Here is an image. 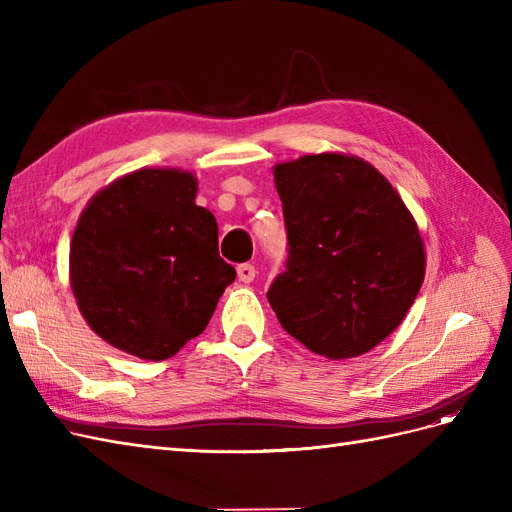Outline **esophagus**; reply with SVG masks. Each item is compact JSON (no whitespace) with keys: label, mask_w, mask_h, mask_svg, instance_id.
I'll return each mask as SVG.
<instances>
[{"label":"esophagus","mask_w":512,"mask_h":512,"mask_svg":"<svg viewBox=\"0 0 512 512\" xmlns=\"http://www.w3.org/2000/svg\"><path fill=\"white\" fill-rule=\"evenodd\" d=\"M237 275L243 284H250V282H254L256 269H254V265H250V262H243V265L237 267Z\"/></svg>","instance_id":"obj_1"}]
</instances>
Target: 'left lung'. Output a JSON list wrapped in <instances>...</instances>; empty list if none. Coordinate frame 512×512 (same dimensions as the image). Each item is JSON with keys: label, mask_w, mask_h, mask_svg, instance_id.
<instances>
[{"label": "left lung", "mask_w": 512, "mask_h": 512, "mask_svg": "<svg viewBox=\"0 0 512 512\" xmlns=\"http://www.w3.org/2000/svg\"><path fill=\"white\" fill-rule=\"evenodd\" d=\"M288 258L267 299L286 333L327 359L359 356L406 318L425 277L423 239L393 185L361 158L275 166Z\"/></svg>", "instance_id": "obj_1"}]
</instances>
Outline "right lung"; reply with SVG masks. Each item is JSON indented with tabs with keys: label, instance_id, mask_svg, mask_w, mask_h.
Masks as SVG:
<instances>
[{
	"label": "right lung",
	"instance_id": "right-lung-1",
	"mask_svg": "<svg viewBox=\"0 0 512 512\" xmlns=\"http://www.w3.org/2000/svg\"><path fill=\"white\" fill-rule=\"evenodd\" d=\"M196 179L143 168L91 198L72 235L70 284L104 342L164 361L209 324L237 271L218 252V222L194 203Z\"/></svg>",
	"mask_w": 512,
	"mask_h": 512
}]
</instances>
